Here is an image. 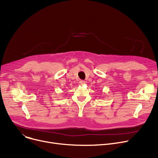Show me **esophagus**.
<instances>
[{
    "label": "esophagus",
    "mask_w": 158,
    "mask_h": 158,
    "mask_svg": "<svg viewBox=\"0 0 158 158\" xmlns=\"http://www.w3.org/2000/svg\"><path fill=\"white\" fill-rule=\"evenodd\" d=\"M79 85H84L85 83V81H82V80H81L80 81H79Z\"/></svg>",
    "instance_id": "obj_1"
}]
</instances>
